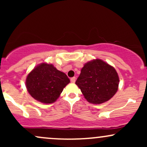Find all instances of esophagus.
<instances>
[{
    "instance_id": "1",
    "label": "esophagus",
    "mask_w": 147,
    "mask_h": 147,
    "mask_svg": "<svg viewBox=\"0 0 147 147\" xmlns=\"http://www.w3.org/2000/svg\"><path fill=\"white\" fill-rule=\"evenodd\" d=\"M75 81H76L75 77H72V78L70 79V82H71V83H75Z\"/></svg>"
}]
</instances>
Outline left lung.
Returning a JSON list of instances; mask_svg holds the SVG:
<instances>
[{"mask_svg":"<svg viewBox=\"0 0 147 147\" xmlns=\"http://www.w3.org/2000/svg\"><path fill=\"white\" fill-rule=\"evenodd\" d=\"M75 84L88 102L100 104L107 102L116 93L119 77L113 67L96 59L84 65Z\"/></svg>","mask_w":147,"mask_h":147,"instance_id":"1","label":"left lung"}]
</instances>
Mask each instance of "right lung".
Returning a JSON list of instances; mask_svg holds the SVG:
<instances>
[{
  "label": "right lung",
  "mask_w": 147,
  "mask_h": 147,
  "mask_svg": "<svg viewBox=\"0 0 147 147\" xmlns=\"http://www.w3.org/2000/svg\"><path fill=\"white\" fill-rule=\"evenodd\" d=\"M70 79L63 72L52 64L43 63L30 72L26 79V87L30 95L45 104L55 102Z\"/></svg>",
  "instance_id": "1"
}]
</instances>
